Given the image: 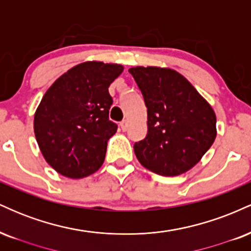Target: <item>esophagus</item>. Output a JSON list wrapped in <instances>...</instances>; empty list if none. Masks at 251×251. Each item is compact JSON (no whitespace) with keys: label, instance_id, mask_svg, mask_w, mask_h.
Listing matches in <instances>:
<instances>
[{"label":"esophagus","instance_id":"obj_1","mask_svg":"<svg viewBox=\"0 0 251 251\" xmlns=\"http://www.w3.org/2000/svg\"><path fill=\"white\" fill-rule=\"evenodd\" d=\"M127 126H128V122L126 119H124L123 122H120V127H122L123 131H126V129H127Z\"/></svg>","mask_w":251,"mask_h":251}]
</instances>
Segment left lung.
Wrapping results in <instances>:
<instances>
[{
    "label": "left lung",
    "mask_w": 251,
    "mask_h": 251,
    "mask_svg": "<svg viewBox=\"0 0 251 251\" xmlns=\"http://www.w3.org/2000/svg\"><path fill=\"white\" fill-rule=\"evenodd\" d=\"M128 72L148 107V134L133 146L139 163L168 177L189 171L215 142L214 109L174 70L139 66Z\"/></svg>",
    "instance_id": "1"
}]
</instances>
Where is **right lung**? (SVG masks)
<instances>
[{
    "instance_id": "obj_1",
    "label": "right lung",
    "mask_w": 251,
    "mask_h": 251,
    "mask_svg": "<svg viewBox=\"0 0 251 251\" xmlns=\"http://www.w3.org/2000/svg\"><path fill=\"white\" fill-rule=\"evenodd\" d=\"M117 63L87 61L62 74L43 96L34 117L36 142L46 162L79 179L99 170L117 124L108 118V87L123 73Z\"/></svg>"
}]
</instances>
